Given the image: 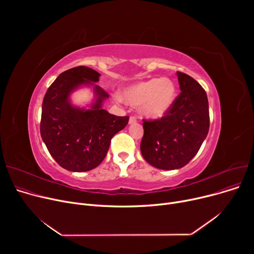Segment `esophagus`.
<instances>
[{"label":"esophagus","instance_id":"1","mask_svg":"<svg viewBox=\"0 0 254 254\" xmlns=\"http://www.w3.org/2000/svg\"><path fill=\"white\" fill-rule=\"evenodd\" d=\"M137 123V118L135 116H130L129 119H128V124L129 125H134Z\"/></svg>","mask_w":254,"mask_h":254}]
</instances>
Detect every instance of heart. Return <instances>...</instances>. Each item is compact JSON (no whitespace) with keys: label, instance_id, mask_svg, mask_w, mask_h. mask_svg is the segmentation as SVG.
Segmentation results:
<instances>
[{"label":"heart","instance_id":"obj_1","mask_svg":"<svg viewBox=\"0 0 254 254\" xmlns=\"http://www.w3.org/2000/svg\"><path fill=\"white\" fill-rule=\"evenodd\" d=\"M125 100L141 106V113L148 118H161L172 108L176 99V85L169 78H151L124 89Z\"/></svg>","mask_w":254,"mask_h":254}]
</instances>
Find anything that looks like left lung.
<instances>
[{
	"label": "left lung",
	"mask_w": 254,
	"mask_h": 254,
	"mask_svg": "<svg viewBox=\"0 0 254 254\" xmlns=\"http://www.w3.org/2000/svg\"><path fill=\"white\" fill-rule=\"evenodd\" d=\"M181 92L161 119L143 122L141 153L152 167L176 170L188 165L206 139L209 104L205 89L195 80L177 72Z\"/></svg>",
	"instance_id": "obj_1"
}]
</instances>
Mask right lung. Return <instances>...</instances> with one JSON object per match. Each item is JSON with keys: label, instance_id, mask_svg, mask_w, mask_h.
<instances>
[{"label": "right lung", "instance_id": "obj_1", "mask_svg": "<svg viewBox=\"0 0 254 254\" xmlns=\"http://www.w3.org/2000/svg\"><path fill=\"white\" fill-rule=\"evenodd\" d=\"M100 76L88 66L79 65L63 72L45 93L40 132L51 156L68 171L97 168L108 152L112 137L128 123V116H116L103 109L109 96L95 84ZM83 86L92 87L95 95L88 109L70 102L71 93Z\"/></svg>", "mask_w": 254, "mask_h": 254}]
</instances>
